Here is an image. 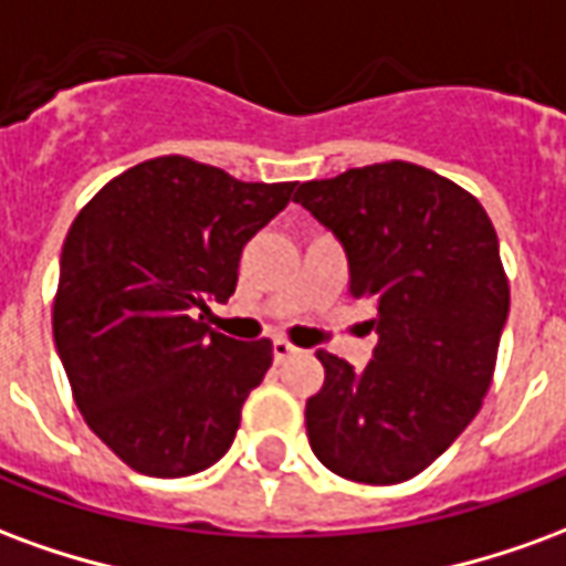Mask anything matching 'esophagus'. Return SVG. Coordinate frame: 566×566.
<instances>
[{
    "label": "esophagus",
    "instance_id": "34e87169",
    "mask_svg": "<svg viewBox=\"0 0 566 566\" xmlns=\"http://www.w3.org/2000/svg\"><path fill=\"white\" fill-rule=\"evenodd\" d=\"M294 355H296V348L291 343H284V339H275V343H272V360H275V364H284L287 357H294Z\"/></svg>",
    "mask_w": 566,
    "mask_h": 566
}]
</instances>
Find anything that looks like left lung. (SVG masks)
Segmentation results:
<instances>
[{
    "label": "left lung",
    "instance_id": "obj_1",
    "mask_svg": "<svg viewBox=\"0 0 566 566\" xmlns=\"http://www.w3.org/2000/svg\"><path fill=\"white\" fill-rule=\"evenodd\" d=\"M294 202L339 239L352 296L379 306L367 367L315 352L308 446L352 482H406L461 437L494 376L510 315L494 223L463 187L403 160L306 181Z\"/></svg>",
    "mask_w": 566,
    "mask_h": 566
}]
</instances>
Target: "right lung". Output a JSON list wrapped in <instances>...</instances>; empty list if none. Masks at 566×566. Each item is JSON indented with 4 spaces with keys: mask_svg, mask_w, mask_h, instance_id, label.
<instances>
[{
    "mask_svg": "<svg viewBox=\"0 0 566 566\" xmlns=\"http://www.w3.org/2000/svg\"><path fill=\"white\" fill-rule=\"evenodd\" d=\"M294 187L157 157L108 181L69 227L56 355L84 421L133 470L178 479L233 446L272 345L235 343L206 315L233 296L242 248Z\"/></svg>",
    "mask_w": 566,
    "mask_h": 566,
    "instance_id": "1",
    "label": "right lung"
}]
</instances>
